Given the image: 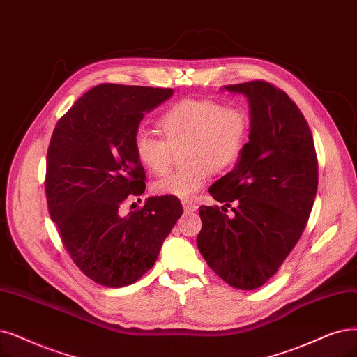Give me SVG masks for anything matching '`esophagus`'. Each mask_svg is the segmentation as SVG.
<instances>
[{
    "mask_svg": "<svg viewBox=\"0 0 357 357\" xmlns=\"http://www.w3.org/2000/svg\"><path fill=\"white\" fill-rule=\"evenodd\" d=\"M182 207H183V210H185V212H194V210L197 208V206L191 202H182Z\"/></svg>",
    "mask_w": 357,
    "mask_h": 357,
    "instance_id": "esophagus-1",
    "label": "esophagus"
}]
</instances>
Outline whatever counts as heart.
Masks as SVG:
<instances>
[{"instance_id": "obj_1", "label": "heart", "mask_w": 357, "mask_h": 357, "mask_svg": "<svg viewBox=\"0 0 357 357\" xmlns=\"http://www.w3.org/2000/svg\"><path fill=\"white\" fill-rule=\"evenodd\" d=\"M158 128L165 138L138 129L134 151L149 170L165 174L174 150L183 147L185 166L154 181L153 191L188 202L206 185L212 170L227 172L238 163L247 147L252 119L241 107H225L208 98H185L160 116Z\"/></svg>"}]
</instances>
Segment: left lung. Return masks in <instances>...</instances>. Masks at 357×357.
I'll return each instance as SVG.
<instances>
[{
	"label": "left lung",
	"instance_id": "left-lung-1",
	"mask_svg": "<svg viewBox=\"0 0 357 357\" xmlns=\"http://www.w3.org/2000/svg\"><path fill=\"white\" fill-rule=\"evenodd\" d=\"M250 104L247 147L202 206L197 247L216 275L238 289L266 284L305 231L318 191V157L297 104L265 81L227 85ZM231 206L232 217L222 213Z\"/></svg>",
	"mask_w": 357,
	"mask_h": 357
}]
</instances>
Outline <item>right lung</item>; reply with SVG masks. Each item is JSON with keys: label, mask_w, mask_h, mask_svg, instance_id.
Returning a JSON list of instances; mask_svg holds the SVG:
<instances>
[{"label": "right lung", "mask_w": 357, "mask_h": 357, "mask_svg": "<svg viewBox=\"0 0 357 357\" xmlns=\"http://www.w3.org/2000/svg\"><path fill=\"white\" fill-rule=\"evenodd\" d=\"M174 89L100 84L66 112L47 151L48 212L75 265L94 282L119 288L153 268L182 215L176 197H150L126 216L121 206L145 191L134 151L144 113Z\"/></svg>", "instance_id": "1"}]
</instances>
